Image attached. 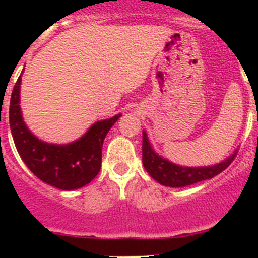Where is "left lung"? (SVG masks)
<instances>
[{
	"label": "left lung",
	"instance_id": "left-lung-1",
	"mask_svg": "<svg viewBox=\"0 0 258 258\" xmlns=\"http://www.w3.org/2000/svg\"><path fill=\"white\" fill-rule=\"evenodd\" d=\"M236 151L229 156L225 161L216 164L213 166H200V168H188L179 166L170 161L165 160L152 150L149 142L147 134L143 132L142 141V161L145 169L149 172L152 178L159 183L168 187H184L188 184H194L204 179L213 178L214 175L220 174L234 161Z\"/></svg>",
	"mask_w": 258,
	"mask_h": 258
}]
</instances>
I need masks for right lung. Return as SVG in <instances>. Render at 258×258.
Listing matches in <instances>:
<instances>
[{
    "mask_svg": "<svg viewBox=\"0 0 258 258\" xmlns=\"http://www.w3.org/2000/svg\"><path fill=\"white\" fill-rule=\"evenodd\" d=\"M20 77L11 93L9 121L14 143L22 160L37 178L54 187L67 191L84 187L101 170L103 141L121 115L118 113L95 122L80 140L70 145L42 142L28 131L23 121L19 106Z\"/></svg>",
    "mask_w": 258,
    "mask_h": 258,
    "instance_id": "1",
    "label": "right lung"
}]
</instances>
